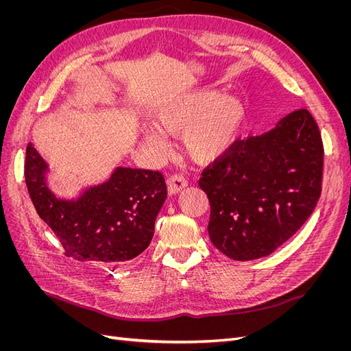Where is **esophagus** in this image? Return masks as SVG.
Listing matches in <instances>:
<instances>
[{
	"label": "esophagus",
	"instance_id": "esophagus-1",
	"mask_svg": "<svg viewBox=\"0 0 351 351\" xmlns=\"http://www.w3.org/2000/svg\"><path fill=\"white\" fill-rule=\"evenodd\" d=\"M167 186H168V192L169 195H177L178 192L187 186V180L183 176H171L167 178Z\"/></svg>",
	"mask_w": 351,
	"mask_h": 351
}]
</instances>
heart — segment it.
Returning a JSON list of instances; mask_svg holds the SVG:
<instances>
[{
	"instance_id": "1",
	"label": "heart",
	"mask_w": 351,
	"mask_h": 351,
	"mask_svg": "<svg viewBox=\"0 0 351 351\" xmlns=\"http://www.w3.org/2000/svg\"><path fill=\"white\" fill-rule=\"evenodd\" d=\"M244 120L243 102L217 90H197L165 102L156 111V129L146 127L143 142L162 149L167 136L182 134L184 154L192 161L208 165L224 156L234 143Z\"/></svg>"
}]
</instances>
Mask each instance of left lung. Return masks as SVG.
Listing matches in <instances>:
<instances>
[{"label":"left lung","instance_id":"1","mask_svg":"<svg viewBox=\"0 0 351 351\" xmlns=\"http://www.w3.org/2000/svg\"><path fill=\"white\" fill-rule=\"evenodd\" d=\"M322 137L307 110L236 141L199 180L214 246L234 261L268 256L311 217L322 192Z\"/></svg>","mask_w":351,"mask_h":351}]
</instances>
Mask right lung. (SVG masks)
<instances>
[{
	"label": "right lung",
	"mask_w": 351,
	"mask_h": 351,
	"mask_svg": "<svg viewBox=\"0 0 351 351\" xmlns=\"http://www.w3.org/2000/svg\"><path fill=\"white\" fill-rule=\"evenodd\" d=\"M48 164L26 147L27 192L40 219L54 231L66 256L80 262L120 263L149 246L155 219L167 199L162 174L117 167L111 177L77 199H60L47 183Z\"/></svg>",
	"instance_id": "right-lung-1"
}]
</instances>
